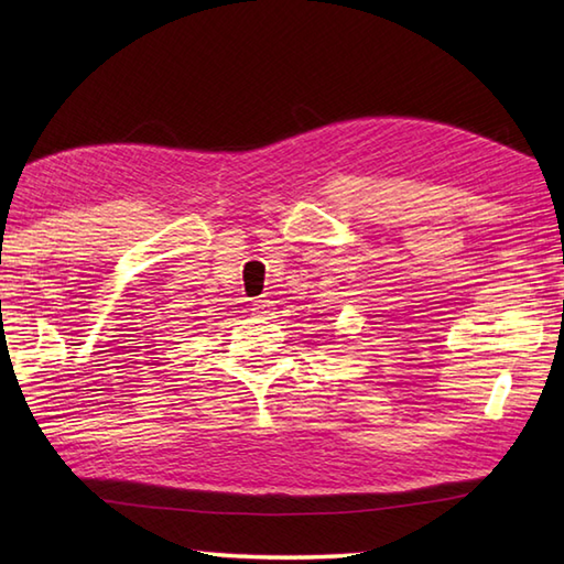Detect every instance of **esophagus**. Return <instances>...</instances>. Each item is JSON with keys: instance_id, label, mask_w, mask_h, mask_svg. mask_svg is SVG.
Masks as SVG:
<instances>
[{"instance_id": "obj_1", "label": "esophagus", "mask_w": 564, "mask_h": 564, "mask_svg": "<svg viewBox=\"0 0 564 564\" xmlns=\"http://www.w3.org/2000/svg\"><path fill=\"white\" fill-rule=\"evenodd\" d=\"M251 311H253L256 315H270V301H256Z\"/></svg>"}]
</instances>
